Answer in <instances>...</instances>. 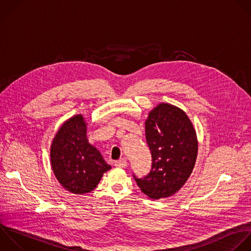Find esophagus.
I'll list each match as a JSON object with an SVG mask.
<instances>
[{
	"mask_svg": "<svg viewBox=\"0 0 251 251\" xmlns=\"http://www.w3.org/2000/svg\"><path fill=\"white\" fill-rule=\"evenodd\" d=\"M126 165H127V162H126V159H120V160H118V161L115 162V166H116V167L125 168V167H126Z\"/></svg>",
	"mask_w": 251,
	"mask_h": 251,
	"instance_id": "esophagus-1",
	"label": "esophagus"
}]
</instances>
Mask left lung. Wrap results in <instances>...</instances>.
<instances>
[{
	"label": "left lung",
	"mask_w": 251,
	"mask_h": 251,
	"mask_svg": "<svg viewBox=\"0 0 251 251\" xmlns=\"http://www.w3.org/2000/svg\"><path fill=\"white\" fill-rule=\"evenodd\" d=\"M145 134L152 168L144 177H133L149 198L170 197L182 187L194 168L198 151L195 129L181 109L161 103L149 113Z\"/></svg>",
	"instance_id": "obj_1"
}]
</instances>
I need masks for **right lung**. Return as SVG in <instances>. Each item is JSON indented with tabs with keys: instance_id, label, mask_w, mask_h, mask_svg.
<instances>
[{
	"instance_id": "1",
	"label": "right lung",
	"mask_w": 251,
	"mask_h": 251,
	"mask_svg": "<svg viewBox=\"0 0 251 251\" xmlns=\"http://www.w3.org/2000/svg\"><path fill=\"white\" fill-rule=\"evenodd\" d=\"M86 129L82 115H75L62 125L51 145L53 172L64 188L74 194L91 192L111 169L88 142Z\"/></svg>"
}]
</instances>
